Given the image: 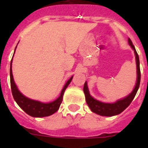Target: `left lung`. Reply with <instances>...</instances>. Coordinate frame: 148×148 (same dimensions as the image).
<instances>
[{"label":"left lung","mask_w":148,"mask_h":148,"mask_svg":"<svg viewBox=\"0 0 148 148\" xmlns=\"http://www.w3.org/2000/svg\"><path fill=\"white\" fill-rule=\"evenodd\" d=\"M128 43L131 48L134 51L136 58V64H137V83L136 85L132 90V92L129 95L124 98L118 100L114 103H103L101 101H97L96 99L90 96L89 90H88V84L87 81L84 83V92L85 95L86 102L89 106V108L91 110V111L97 114L101 115V116H107V117H110V116H114L121 114L122 111H124L126 109L130 103L132 102L133 99L135 97L136 94L138 92V88L140 86V61H139V57L135 50V47L132 44V41L130 38H128Z\"/></svg>","instance_id":"left-lung-1"}]
</instances>
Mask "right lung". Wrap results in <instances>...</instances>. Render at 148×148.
Masks as SVG:
<instances>
[{
  "mask_svg": "<svg viewBox=\"0 0 148 148\" xmlns=\"http://www.w3.org/2000/svg\"><path fill=\"white\" fill-rule=\"evenodd\" d=\"M15 47V49H16ZM11 64H12V60L10 61V87H11V92L14 97V99L17 103L19 105V107L24 110V112L27 113V114L34 117H47L50 115L53 114L60 108V105L63 100V95L64 93L66 88L69 85L71 81H72L73 76L67 81L64 86L60 95L59 97L56 99L55 101H52L51 103H42L40 101L31 100L30 98H27V97L24 96L17 89V86L15 84L14 78H13L12 74V68H11Z\"/></svg>",
  "mask_w": 148,
  "mask_h": 148,
  "instance_id": "add662e5",
  "label": "right lung"
}]
</instances>
